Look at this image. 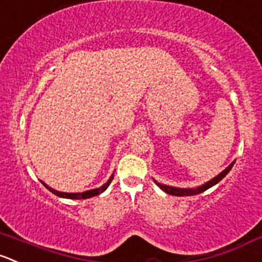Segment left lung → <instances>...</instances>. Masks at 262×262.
<instances>
[{
  "label": "left lung",
  "mask_w": 262,
  "mask_h": 262,
  "mask_svg": "<svg viewBox=\"0 0 262 262\" xmlns=\"http://www.w3.org/2000/svg\"><path fill=\"white\" fill-rule=\"evenodd\" d=\"M235 161H233L232 164L229 165L228 167H225L224 170H223L220 174H217L216 177L212 178V179H210L209 182L204 183V184L199 185V187H195V188H178V187H171V185H166V184H162V183H159L157 180H155V183H156L157 185L160 187V189L164 190L165 193H167V194H171V195H193V194H199V193H202L205 192L206 189H209V188H211L212 185L217 184V183L220 182V180L223 179V178L225 177V175L228 174V172L230 171V169L233 167V165H234Z\"/></svg>",
  "instance_id": "obj_1"
}]
</instances>
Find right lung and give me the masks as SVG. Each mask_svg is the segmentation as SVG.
Segmentation results:
<instances>
[{
  "instance_id": "add662e5",
  "label": "right lung",
  "mask_w": 262,
  "mask_h": 262,
  "mask_svg": "<svg viewBox=\"0 0 262 262\" xmlns=\"http://www.w3.org/2000/svg\"><path fill=\"white\" fill-rule=\"evenodd\" d=\"M114 178V174L111 175L110 178H108L107 182L105 183V184H102L101 187L98 188H95V189H90V190H85V192H82V193H68V192H60V190H56L53 189V188H51L50 185L46 184L45 182H42V184L45 185L46 188H47L50 192H52L53 194L58 195V197H61V199H69V200H85V199H91V197H95V195L97 194H101L102 192H105L106 189H107V187L110 185L111 180H113Z\"/></svg>"
}]
</instances>
